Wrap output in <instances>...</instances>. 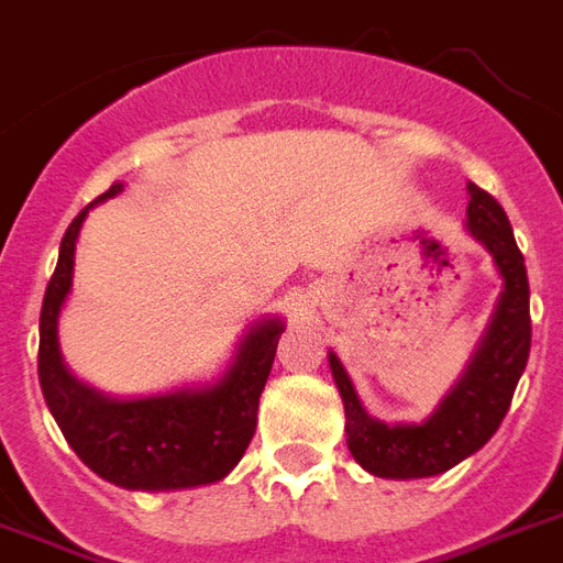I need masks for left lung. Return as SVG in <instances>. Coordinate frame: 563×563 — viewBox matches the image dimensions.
<instances>
[{
  "label": "left lung",
  "instance_id": "obj_1",
  "mask_svg": "<svg viewBox=\"0 0 563 563\" xmlns=\"http://www.w3.org/2000/svg\"><path fill=\"white\" fill-rule=\"evenodd\" d=\"M464 228L497 265L503 277L497 307L485 333L450 391L420 423H385L365 411L351 376L333 351L327 353L335 388L344 402L347 450L356 462L383 479H423L450 471L488 444L506 418L515 388L529 362L532 318H529V277L511 221L497 198L467 184Z\"/></svg>",
  "mask_w": 563,
  "mask_h": 563
}]
</instances>
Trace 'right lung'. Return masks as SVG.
I'll return each instance as SVG.
<instances>
[{
  "instance_id": "1",
  "label": "right lung",
  "mask_w": 563,
  "mask_h": 563,
  "mask_svg": "<svg viewBox=\"0 0 563 563\" xmlns=\"http://www.w3.org/2000/svg\"><path fill=\"white\" fill-rule=\"evenodd\" d=\"M113 184L87 203L60 239L57 268L40 309L37 374L46 406L78 459L101 479L128 490H184L224 479L245 455L274 353L286 330L280 316L247 327L224 374L212 383L180 385L143 397H113L81 383L66 368L57 321L75 272V242L87 212L117 198Z\"/></svg>"
}]
</instances>
